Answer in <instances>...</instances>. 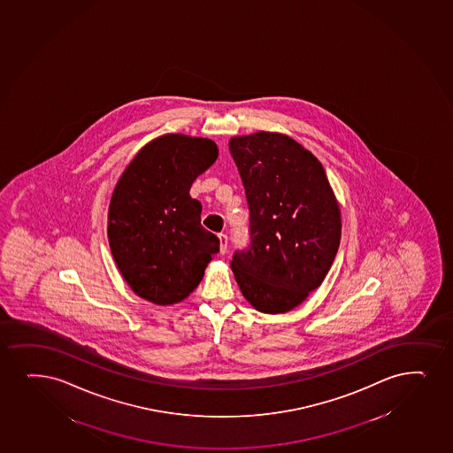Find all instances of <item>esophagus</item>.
Here are the masks:
<instances>
[{
  "mask_svg": "<svg viewBox=\"0 0 453 453\" xmlns=\"http://www.w3.org/2000/svg\"><path fill=\"white\" fill-rule=\"evenodd\" d=\"M219 253L221 255H226V251H227V236L224 234H219Z\"/></svg>",
  "mask_w": 453,
  "mask_h": 453,
  "instance_id": "esophagus-1",
  "label": "esophagus"
}]
</instances>
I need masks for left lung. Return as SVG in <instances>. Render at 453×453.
Returning <instances> with one entry per match:
<instances>
[{
	"label": "left lung",
	"mask_w": 453,
	"mask_h": 453,
	"mask_svg": "<svg viewBox=\"0 0 453 453\" xmlns=\"http://www.w3.org/2000/svg\"><path fill=\"white\" fill-rule=\"evenodd\" d=\"M230 153L250 209L251 245L234 256L245 300L264 314L297 308L323 283L341 241V209L325 168L279 132L234 136Z\"/></svg>",
	"instance_id": "8db88e82"
}]
</instances>
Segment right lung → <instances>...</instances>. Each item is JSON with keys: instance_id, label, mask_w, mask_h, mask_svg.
<instances>
[{"instance_id": "obj_1", "label": "right lung", "mask_w": 453, "mask_h": 453, "mask_svg": "<svg viewBox=\"0 0 453 453\" xmlns=\"http://www.w3.org/2000/svg\"><path fill=\"white\" fill-rule=\"evenodd\" d=\"M219 157L212 139L165 134L139 150L118 179L107 212V240L136 296L157 306L180 303L219 251L202 227L192 183Z\"/></svg>"}]
</instances>
